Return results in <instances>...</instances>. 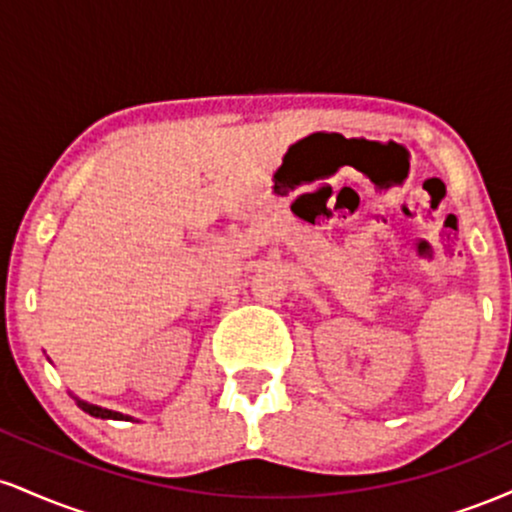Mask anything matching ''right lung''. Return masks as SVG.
Returning a JSON list of instances; mask_svg holds the SVG:
<instances>
[{"mask_svg":"<svg viewBox=\"0 0 512 512\" xmlns=\"http://www.w3.org/2000/svg\"><path fill=\"white\" fill-rule=\"evenodd\" d=\"M76 402H79V407L86 411V414H91V416H96V419H125V421H129V416H125V414H120V411H110V409H103V407H93V404H86V402H81V399H76Z\"/></svg>","mask_w":512,"mask_h":512,"instance_id":"1","label":"right lung"}]
</instances>
